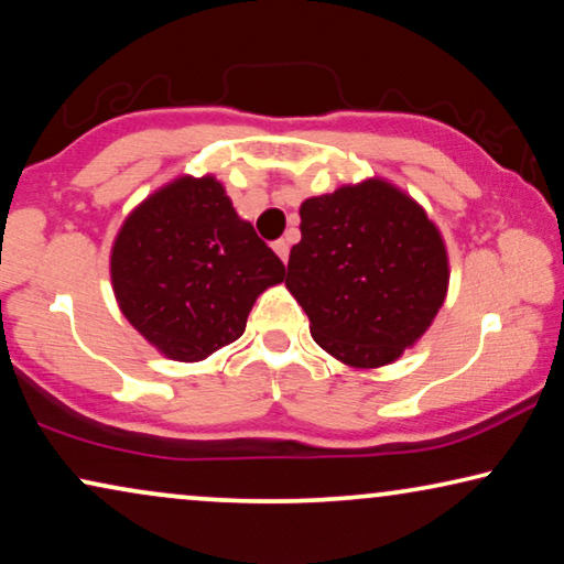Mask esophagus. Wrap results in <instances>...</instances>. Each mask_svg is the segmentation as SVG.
<instances>
[{
	"mask_svg": "<svg viewBox=\"0 0 564 564\" xmlns=\"http://www.w3.org/2000/svg\"><path fill=\"white\" fill-rule=\"evenodd\" d=\"M274 251H276V257H280L284 264H288V259H290V243L284 241V238H280V241H274Z\"/></svg>",
	"mask_w": 564,
	"mask_h": 564,
	"instance_id": "34e87169",
	"label": "esophagus"
}]
</instances>
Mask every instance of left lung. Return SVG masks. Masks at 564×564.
Returning a JSON list of instances; mask_svg holds the SVG:
<instances>
[{"label": "left lung", "instance_id": "left-lung-1", "mask_svg": "<svg viewBox=\"0 0 564 564\" xmlns=\"http://www.w3.org/2000/svg\"><path fill=\"white\" fill-rule=\"evenodd\" d=\"M288 290L321 349L344 365L395 361L426 334L449 284L442 234L384 180L346 184L300 205Z\"/></svg>", "mask_w": 564, "mask_h": 564}]
</instances>
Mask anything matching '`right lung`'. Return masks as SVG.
Wrapping results in <instances>:
<instances>
[{"label":"right lung","instance_id":"obj_1","mask_svg":"<svg viewBox=\"0 0 564 564\" xmlns=\"http://www.w3.org/2000/svg\"><path fill=\"white\" fill-rule=\"evenodd\" d=\"M118 305L169 359L199 361L243 334L280 257L238 218L215 176H180L145 197L112 243Z\"/></svg>","mask_w":564,"mask_h":564}]
</instances>
